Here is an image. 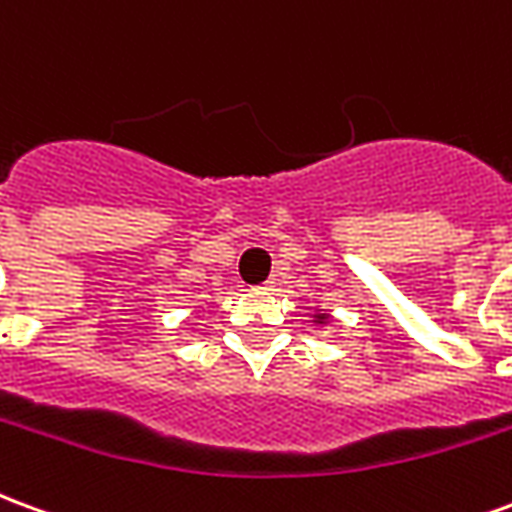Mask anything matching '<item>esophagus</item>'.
Returning <instances> with one entry per match:
<instances>
[{
	"label": "esophagus",
	"mask_w": 512,
	"mask_h": 512,
	"mask_svg": "<svg viewBox=\"0 0 512 512\" xmlns=\"http://www.w3.org/2000/svg\"><path fill=\"white\" fill-rule=\"evenodd\" d=\"M274 288H277V282H274V279H266V282L260 285V290H274Z\"/></svg>",
	"instance_id": "34e87169"
}]
</instances>
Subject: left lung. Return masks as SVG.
Wrapping results in <instances>:
<instances>
[{"label":"left lung","mask_w":512,"mask_h":512,"mask_svg":"<svg viewBox=\"0 0 512 512\" xmlns=\"http://www.w3.org/2000/svg\"><path fill=\"white\" fill-rule=\"evenodd\" d=\"M315 318H318V323H323V321H326V315H315Z\"/></svg>","instance_id":"left-lung-1"}]
</instances>
